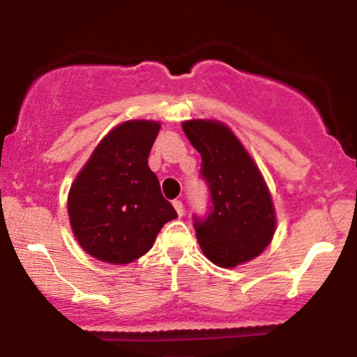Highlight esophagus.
I'll use <instances>...</instances> for the list:
<instances>
[{"label": "esophagus", "instance_id": "obj_1", "mask_svg": "<svg viewBox=\"0 0 357 357\" xmlns=\"http://www.w3.org/2000/svg\"><path fill=\"white\" fill-rule=\"evenodd\" d=\"M173 206H174V210H176V213H178L179 216H183V213H184V206H183V202H179V199H174L173 202Z\"/></svg>", "mask_w": 357, "mask_h": 357}]
</instances>
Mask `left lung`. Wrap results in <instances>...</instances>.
<instances>
[{
    "label": "left lung",
    "instance_id": "obj_1",
    "mask_svg": "<svg viewBox=\"0 0 357 357\" xmlns=\"http://www.w3.org/2000/svg\"><path fill=\"white\" fill-rule=\"evenodd\" d=\"M183 130L202 154L199 176L210 190V211L192 223L203 253L225 268L258 257L275 233V210L257 165L221 122L196 119Z\"/></svg>",
    "mask_w": 357,
    "mask_h": 357
}]
</instances>
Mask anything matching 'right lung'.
<instances>
[{
  "label": "right lung",
  "instance_id": "right-lung-1",
  "mask_svg": "<svg viewBox=\"0 0 357 357\" xmlns=\"http://www.w3.org/2000/svg\"><path fill=\"white\" fill-rule=\"evenodd\" d=\"M161 124L127 121L99 142L68 192V216L80 247L107 264L137 260L178 213L147 166Z\"/></svg>",
  "mask_w": 357,
  "mask_h": 357
}]
</instances>
